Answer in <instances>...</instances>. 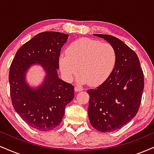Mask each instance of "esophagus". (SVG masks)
Returning <instances> with one entry per match:
<instances>
[{
	"label": "esophagus",
	"instance_id": "obj_1",
	"mask_svg": "<svg viewBox=\"0 0 154 154\" xmlns=\"http://www.w3.org/2000/svg\"><path fill=\"white\" fill-rule=\"evenodd\" d=\"M83 88H81V87H77V86H76V87L75 88V92H80V91H83Z\"/></svg>",
	"mask_w": 154,
	"mask_h": 154
}]
</instances>
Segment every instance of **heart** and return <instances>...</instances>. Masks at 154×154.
I'll return each instance as SVG.
<instances>
[{"label":"heart","instance_id":"1","mask_svg":"<svg viewBox=\"0 0 154 154\" xmlns=\"http://www.w3.org/2000/svg\"><path fill=\"white\" fill-rule=\"evenodd\" d=\"M116 61L114 48L108 43L90 38H82L69 47L67 54L59 58V66L66 80H71L78 71L79 83L98 85L114 70Z\"/></svg>","mask_w":154,"mask_h":154}]
</instances>
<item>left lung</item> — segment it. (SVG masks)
<instances>
[{"label": "left lung", "mask_w": 154, "mask_h": 154, "mask_svg": "<svg viewBox=\"0 0 154 154\" xmlns=\"http://www.w3.org/2000/svg\"><path fill=\"white\" fill-rule=\"evenodd\" d=\"M114 48V70L98 87L90 89L88 116L92 126L101 132L121 128L135 117L144 89L143 72L137 54L119 39L93 34Z\"/></svg>", "instance_id": "obj_1"}]
</instances>
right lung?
I'll list each match as a JSON object with an SVG mask.
<instances>
[{
	"mask_svg": "<svg viewBox=\"0 0 154 154\" xmlns=\"http://www.w3.org/2000/svg\"><path fill=\"white\" fill-rule=\"evenodd\" d=\"M69 35L43 32L24 43L16 53L10 66L11 98L16 112L32 128L46 132L59 126L65 107L73 99L74 86L58 75L61 48ZM39 65L46 73L38 87L26 79L30 67Z\"/></svg>",
	"mask_w": 154,
	"mask_h": 154,
	"instance_id": "add662e5",
	"label": "right lung"
}]
</instances>
